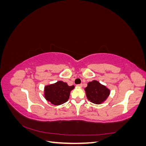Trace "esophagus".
Instances as JSON below:
<instances>
[{
    "label": "esophagus",
    "mask_w": 146,
    "mask_h": 146,
    "mask_svg": "<svg viewBox=\"0 0 146 146\" xmlns=\"http://www.w3.org/2000/svg\"><path fill=\"white\" fill-rule=\"evenodd\" d=\"M77 86L78 87H79V88H82V86H83V85H82V84H80V85H77Z\"/></svg>",
    "instance_id": "34e87169"
}]
</instances>
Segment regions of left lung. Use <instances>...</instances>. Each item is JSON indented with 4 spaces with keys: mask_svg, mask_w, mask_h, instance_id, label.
Returning <instances> with one entry per match:
<instances>
[{
    "mask_svg": "<svg viewBox=\"0 0 146 146\" xmlns=\"http://www.w3.org/2000/svg\"><path fill=\"white\" fill-rule=\"evenodd\" d=\"M85 91L88 100L97 105L103 104L110 94L108 88L97 80H92L88 83Z\"/></svg>",
    "mask_w": 146,
    "mask_h": 146,
    "instance_id": "left-lung-1",
    "label": "left lung"
}]
</instances>
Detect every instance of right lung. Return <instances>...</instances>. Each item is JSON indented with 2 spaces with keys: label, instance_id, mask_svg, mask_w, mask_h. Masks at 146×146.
Here are the masks:
<instances>
[{
  "label": "right lung",
  "instance_id": "obj_1",
  "mask_svg": "<svg viewBox=\"0 0 146 146\" xmlns=\"http://www.w3.org/2000/svg\"><path fill=\"white\" fill-rule=\"evenodd\" d=\"M75 86H69L66 82L58 81L46 85L44 90V97L46 100L54 105H60L66 102L69 98L70 91Z\"/></svg>",
  "mask_w": 146,
  "mask_h": 146
}]
</instances>
